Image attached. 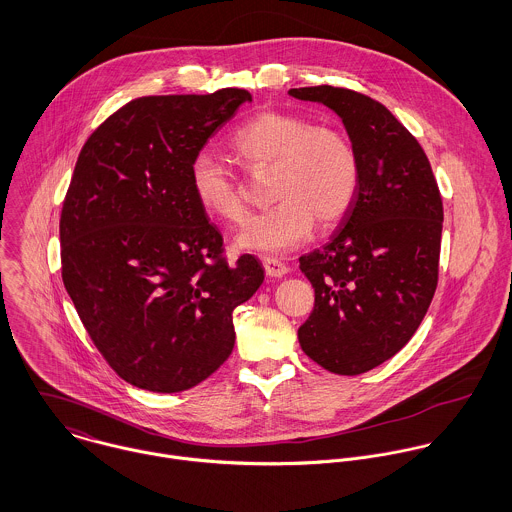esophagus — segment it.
I'll list each match as a JSON object with an SVG mask.
<instances>
[{"label":"esophagus","instance_id":"34e87169","mask_svg":"<svg viewBox=\"0 0 512 512\" xmlns=\"http://www.w3.org/2000/svg\"><path fill=\"white\" fill-rule=\"evenodd\" d=\"M263 267H265V273L269 277H275V279L287 275V271H289V267L283 261L275 259V257H263Z\"/></svg>","mask_w":512,"mask_h":512}]
</instances>
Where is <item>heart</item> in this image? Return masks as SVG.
<instances>
[{
	"instance_id": "b5f03b06",
	"label": "heart",
	"mask_w": 512,
	"mask_h": 512,
	"mask_svg": "<svg viewBox=\"0 0 512 512\" xmlns=\"http://www.w3.org/2000/svg\"><path fill=\"white\" fill-rule=\"evenodd\" d=\"M233 150L251 172L271 170L275 207L251 217L237 245L257 253H287L312 235L314 221L328 229L354 204L360 166L350 140L336 128L314 124L307 116L263 110L231 138ZM190 188L207 215L241 223L245 194L227 162L202 148L190 162Z\"/></svg>"
}]
</instances>
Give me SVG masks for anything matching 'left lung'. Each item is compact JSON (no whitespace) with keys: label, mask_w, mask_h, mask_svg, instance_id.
Returning a JSON list of instances; mask_svg holds the SVG:
<instances>
[{"label":"left lung","mask_w":512,"mask_h":512,"mask_svg":"<svg viewBox=\"0 0 512 512\" xmlns=\"http://www.w3.org/2000/svg\"><path fill=\"white\" fill-rule=\"evenodd\" d=\"M289 95L332 108L358 156L354 204L332 239L299 259L314 287L301 348L324 370L356 376L398 354L431 305L443 202L423 148L384 104L328 85Z\"/></svg>","instance_id":"1"}]
</instances>
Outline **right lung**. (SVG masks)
<instances>
[{"label": "right lung", "mask_w": 512, "mask_h": 512, "mask_svg": "<svg viewBox=\"0 0 512 512\" xmlns=\"http://www.w3.org/2000/svg\"><path fill=\"white\" fill-rule=\"evenodd\" d=\"M251 95L140 97L85 142L63 200L61 275L93 344L128 384L162 394L209 378L235 344L233 310L265 279L225 257L190 162Z\"/></svg>", "instance_id": "obj_1"}]
</instances>
